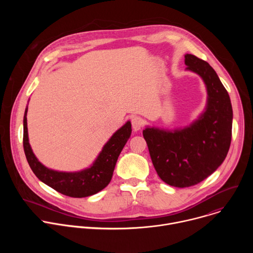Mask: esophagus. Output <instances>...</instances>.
<instances>
[{"mask_svg":"<svg viewBox=\"0 0 253 253\" xmlns=\"http://www.w3.org/2000/svg\"><path fill=\"white\" fill-rule=\"evenodd\" d=\"M143 123H144L143 119L138 117V116H133L131 118V124H132V128H133L134 131L140 130L142 128V126H143Z\"/></svg>","mask_w":253,"mask_h":253,"instance_id":"esophagus-1","label":"esophagus"}]
</instances>
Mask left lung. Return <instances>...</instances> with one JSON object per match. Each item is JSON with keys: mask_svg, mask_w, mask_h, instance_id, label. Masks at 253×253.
Segmentation results:
<instances>
[{"mask_svg": "<svg viewBox=\"0 0 253 253\" xmlns=\"http://www.w3.org/2000/svg\"><path fill=\"white\" fill-rule=\"evenodd\" d=\"M185 65L206 85L205 111L183 129L143 130L158 176L179 188L198 184L222 164L230 147L233 118L229 95L213 68L191 54L185 55Z\"/></svg>", "mask_w": 253, "mask_h": 253, "instance_id": "left-lung-1", "label": "left lung"}]
</instances>
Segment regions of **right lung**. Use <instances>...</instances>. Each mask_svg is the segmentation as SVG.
<instances>
[{
	"label": "right lung",
	"instance_id": "add662e5",
	"mask_svg": "<svg viewBox=\"0 0 253 253\" xmlns=\"http://www.w3.org/2000/svg\"><path fill=\"white\" fill-rule=\"evenodd\" d=\"M27 112L28 107L24 115V151L32 171L42 182L66 196L74 198L96 194L110 183L117 159L131 136L130 121L117 130L105 144L92 166L78 172H61L47 168L33 153L28 137Z\"/></svg>",
	"mask_w": 253,
	"mask_h": 253
}]
</instances>
